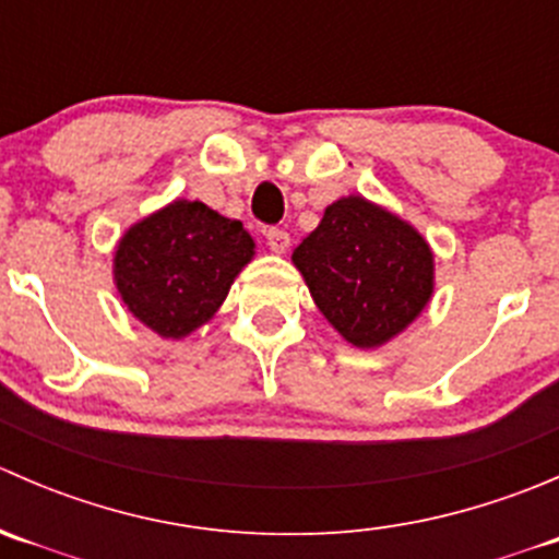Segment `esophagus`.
I'll return each instance as SVG.
<instances>
[{
	"label": "esophagus",
	"mask_w": 559,
	"mask_h": 559,
	"mask_svg": "<svg viewBox=\"0 0 559 559\" xmlns=\"http://www.w3.org/2000/svg\"><path fill=\"white\" fill-rule=\"evenodd\" d=\"M267 246H270V251L286 253V251H289V246H292L289 233H286V229H278V227L267 229Z\"/></svg>",
	"instance_id": "obj_1"
}]
</instances>
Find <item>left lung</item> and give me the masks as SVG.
<instances>
[{"label":"left lung","mask_w":559,"mask_h":559,"mask_svg":"<svg viewBox=\"0 0 559 559\" xmlns=\"http://www.w3.org/2000/svg\"><path fill=\"white\" fill-rule=\"evenodd\" d=\"M324 319L357 348H379L419 319L436 289V257L416 227L348 194L292 253Z\"/></svg>","instance_id":"1"}]
</instances>
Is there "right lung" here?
I'll return each instance as SVG.
<instances>
[{"instance_id":"right-lung-1","label":"right lung","mask_w":559,"mask_h":559,"mask_svg":"<svg viewBox=\"0 0 559 559\" xmlns=\"http://www.w3.org/2000/svg\"><path fill=\"white\" fill-rule=\"evenodd\" d=\"M253 248L235 218L200 200H173L121 235L112 284L140 324L180 341L216 316Z\"/></svg>"}]
</instances>
